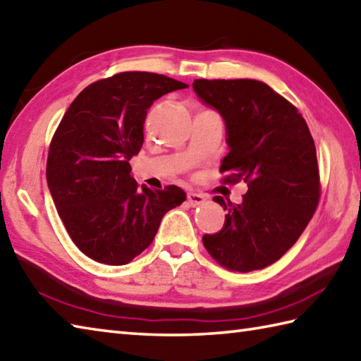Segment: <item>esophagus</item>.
Returning <instances> with one entry per match:
<instances>
[{
  "mask_svg": "<svg viewBox=\"0 0 361 361\" xmlns=\"http://www.w3.org/2000/svg\"><path fill=\"white\" fill-rule=\"evenodd\" d=\"M204 202V197L200 195V194H195V192H189L188 194V203L190 204V207H199V204H202Z\"/></svg>",
  "mask_w": 361,
  "mask_h": 361,
  "instance_id": "1",
  "label": "esophagus"
}]
</instances>
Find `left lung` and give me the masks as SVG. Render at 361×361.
I'll return each instance as SVG.
<instances>
[{
	"mask_svg": "<svg viewBox=\"0 0 361 361\" xmlns=\"http://www.w3.org/2000/svg\"><path fill=\"white\" fill-rule=\"evenodd\" d=\"M199 100L225 122L227 181L249 186L241 203L216 195L225 224L203 245L230 271L263 269L298 241L319 202L314 140L299 111L255 80H195Z\"/></svg>",
	"mask_w": 361,
	"mask_h": 361,
	"instance_id": "obj_1",
	"label": "left lung"
}]
</instances>
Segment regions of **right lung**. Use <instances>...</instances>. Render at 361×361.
<instances>
[{
	"mask_svg": "<svg viewBox=\"0 0 361 361\" xmlns=\"http://www.w3.org/2000/svg\"><path fill=\"white\" fill-rule=\"evenodd\" d=\"M185 82L123 72L90 84L70 104L47 161L49 194L84 255L122 266L152 244L167 211L186 200L178 186L137 188L130 161L144 144L147 109Z\"/></svg>",
	"mask_w": 361,
	"mask_h": 361,
	"instance_id": "right-lung-1",
	"label": "right lung"
}]
</instances>
